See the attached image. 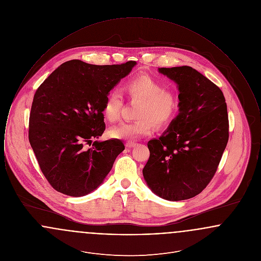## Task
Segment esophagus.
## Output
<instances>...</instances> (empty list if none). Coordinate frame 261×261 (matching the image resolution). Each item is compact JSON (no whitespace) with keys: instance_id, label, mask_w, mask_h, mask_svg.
Listing matches in <instances>:
<instances>
[{"instance_id":"34e87169","label":"esophagus","mask_w":261,"mask_h":261,"mask_svg":"<svg viewBox=\"0 0 261 261\" xmlns=\"http://www.w3.org/2000/svg\"><path fill=\"white\" fill-rule=\"evenodd\" d=\"M136 146V143L135 142H132V141H128L126 142V147L127 148H133Z\"/></svg>"}]
</instances>
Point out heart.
Returning a JSON list of instances; mask_svg holds the SVG:
<instances>
[{"label": "heart", "instance_id": "1", "mask_svg": "<svg viewBox=\"0 0 261 261\" xmlns=\"http://www.w3.org/2000/svg\"><path fill=\"white\" fill-rule=\"evenodd\" d=\"M125 91L131 100L140 101L135 113L138 119L112 128L111 135L113 138L133 140L149 136L154 130V124L158 127L169 124L178 112L179 101L176 95L165 90L161 81L149 75H139L129 80ZM122 109L123 99L120 94L112 90L102 106L105 118L110 122L118 121Z\"/></svg>", "mask_w": 261, "mask_h": 261}]
</instances>
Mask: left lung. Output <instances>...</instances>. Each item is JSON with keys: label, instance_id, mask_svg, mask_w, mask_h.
<instances>
[{"label": "left lung", "instance_id": "obj_1", "mask_svg": "<svg viewBox=\"0 0 261 261\" xmlns=\"http://www.w3.org/2000/svg\"><path fill=\"white\" fill-rule=\"evenodd\" d=\"M179 89V114L159 139L148 142L143 175L150 190L167 200L199 195L210 184L229 139L222 91L191 66L159 68Z\"/></svg>", "mask_w": 261, "mask_h": 261}]
</instances>
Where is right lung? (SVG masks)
Instances as JSON below:
<instances>
[{
	"label": "right lung",
	"instance_id": "right-lung-1",
	"mask_svg": "<svg viewBox=\"0 0 261 261\" xmlns=\"http://www.w3.org/2000/svg\"><path fill=\"white\" fill-rule=\"evenodd\" d=\"M136 62L95 65L62 63L39 86L29 116L28 138L40 169L56 191L82 197L96 190L112 170L124 144L103 142L102 106L112 88Z\"/></svg>",
	"mask_w": 261,
	"mask_h": 261
}]
</instances>
